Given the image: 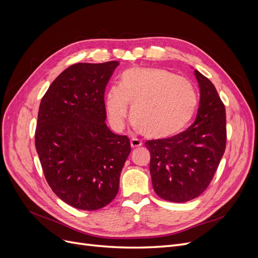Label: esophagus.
<instances>
[{"label": "esophagus", "instance_id": "esophagus-1", "mask_svg": "<svg viewBox=\"0 0 258 258\" xmlns=\"http://www.w3.org/2000/svg\"><path fill=\"white\" fill-rule=\"evenodd\" d=\"M142 145V143L139 141V140H137V139H131L130 140V146L132 147V148H138V147H140Z\"/></svg>", "mask_w": 258, "mask_h": 258}]
</instances>
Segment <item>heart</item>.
<instances>
[{
	"mask_svg": "<svg viewBox=\"0 0 258 258\" xmlns=\"http://www.w3.org/2000/svg\"><path fill=\"white\" fill-rule=\"evenodd\" d=\"M131 107L132 123L153 140L178 135L191 120L198 98L185 79L161 68H132L122 72L119 86L106 91L105 107L111 126L121 131Z\"/></svg>",
	"mask_w": 258,
	"mask_h": 258,
	"instance_id": "b5f03b06",
	"label": "heart"
}]
</instances>
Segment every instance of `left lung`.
Returning a JSON list of instances; mask_svg holds the SVG:
<instances>
[{"instance_id": "1", "label": "left lung", "mask_w": 258, "mask_h": 258, "mask_svg": "<svg viewBox=\"0 0 258 258\" xmlns=\"http://www.w3.org/2000/svg\"><path fill=\"white\" fill-rule=\"evenodd\" d=\"M200 90L197 117L191 126L167 140L145 143L155 192L162 199L186 202L205 191L220 165L226 146V113L214 85L197 70Z\"/></svg>"}]
</instances>
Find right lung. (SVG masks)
Here are the masks:
<instances>
[{"label": "right lung", "instance_id": "obj_1", "mask_svg": "<svg viewBox=\"0 0 258 258\" xmlns=\"http://www.w3.org/2000/svg\"><path fill=\"white\" fill-rule=\"evenodd\" d=\"M118 61L75 63L44 95L35 148L50 188L66 204L93 211L116 197L129 139L106 126L104 91Z\"/></svg>", "mask_w": 258, "mask_h": 258}]
</instances>
